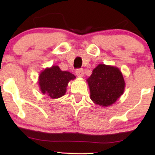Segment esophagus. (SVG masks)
I'll return each mask as SVG.
<instances>
[{
	"instance_id": "34e87169",
	"label": "esophagus",
	"mask_w": 155,
	"mask_h": 155,
	"mask_svg": "<svg viewBox=\"0 0 155 155\" xmlns=\"http://www.w3.org/2000/svg\"><path fill=\"white\" fill-rule=\"evenodd\" d=\"M76 75L79 78H82L84 76V71L82 69H78L75 72Z\"/></svg>"
}]
</instances>
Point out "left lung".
Listing matches in <instances>:
<instances>
[{
	"label": "left lung",
	"mask_w": 155,
	"mask_h": 155,
	"mask_svg": "<svg viewBox=\"0 0 155 155\" xmlns=\"http://www.w3.org/2000/svg\"><path fill=\"white\" fill-rule=\"evenodd\" d=\"M90 99L97 105L111 106L124 94L125 83L121 71L117 67L99 64L87 80Z\"/></svg>",
	"instance_id": "1"
}]
</instances>
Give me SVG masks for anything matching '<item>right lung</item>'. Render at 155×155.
Instances as JSON below:
<instances>
[{"mask_svg": "<svg viewBox=\"0 0 155 155\" xmlns=\"http://www.w3.org/2000/svg\"><path fill=\"white\" fill-rule=\"evenodd\" d=\"M75 78L70 72L61 71L58 65H52L40 73L38 83L42 94L54 99L65 95L69 82Z\"/></svg>", "mask_w": 155, "mask_h": 155, "instance_id": "add662e5", "label": "right lung"}]
</instances>
